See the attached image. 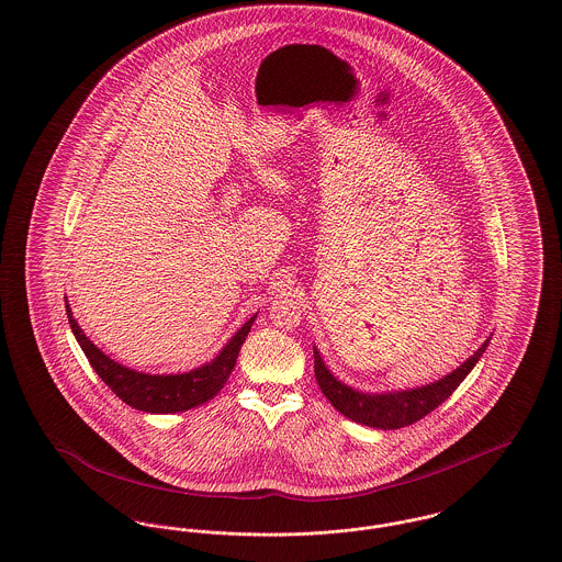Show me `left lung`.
<instances>
[{
  "label": "left lung",
  "mask_w": 562,
  "mask_h": 562,
  "mask_svg": "<svg viewBox=\"0 0 562 562\" xmlns=\"http://www.w3.org/2000/svg\"><path fill=\"white\" fill-rule=\"evenodd\" d=\"M488 344H491V337L461 367H457L448 375L425 386H416L407 391H391V393L357 391L330 373L329 367L323 361L316 346H314V375L323 395L327 396L330 405L346 418L373 429H401L418 423L452 395L461 386L462 380L471 373L475 363L482 359Z\"/></svg>",
  "instance_id": "obj_1"
}]
</instances>
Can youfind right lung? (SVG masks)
Returning a JSON list of instances; mask_svg holds the SVG:
<instances>
[{"label": "right lung", "instance_id": "add662e5", "mask_svg": "<svg viewBox=\"0 0 562 562\" xmlns=\"http://www.w3.org/2000/svg\"><path fill=\"white\" fill-rule=\"evenodd\" d=\"M67 321L76 341L80 344L85 357L89 359L91 367L98 371L105 386L132 405L139 412L148 414H176L193 409L201 403L214 398L221 393V389L227 384L232 375L233 367L237 361L239 348L246 341L252 323L257 321V314L241 325V329L235 330L227 346L210 361V363L195 367L184 373H144L130 369L127 364H121L108 355H103L100 348L85 335V330L78 327L76 318L71 316V307L66 299Z\"/></svg>", "mask_w": 562, "mask_h": 562}]
</instances>
